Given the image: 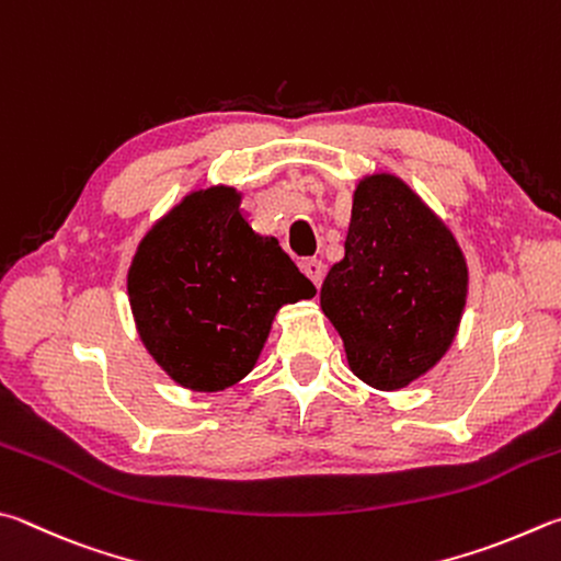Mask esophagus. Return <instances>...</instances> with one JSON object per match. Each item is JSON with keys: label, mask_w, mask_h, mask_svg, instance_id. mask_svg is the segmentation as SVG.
<instances>
[{"label": "esophagus", "mask_w": 561, "mask_h": 561, "mask_svg": "<svg viewBox=\"0 0 561 561\" xmlns=\"http://www.w3.org/2000/svg\"><path fill=\"white\" fill-rule=\"evenodd\" d=\"M301 270H304V274H307V277L313 282V287L319 289L321 282H323V264H321V260H316V257L304 260V262H301Z\"/></svg>", "instance_id": "34e87169"}]
</instances>
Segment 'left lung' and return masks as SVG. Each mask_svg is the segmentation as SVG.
Instances as JSON below:
<instances>
[{
    "mask_svg": "<svg viewBox=\"0 0 561 561\" xmlns=\"http://www.w3.org/2000/svg\"><path fill=\"white\" fill-rule=\"evenodd\" d=\"M466 297V254L420 193L390 171L355 183L345 254L321 287L355 378L382 392L420 380L451 348Z\"/></svg>",
    "mask_w": 561,
    "mask_h": 561,
    "instance_id": "obj_1",
    "label": "left lung"
}]
</instances>
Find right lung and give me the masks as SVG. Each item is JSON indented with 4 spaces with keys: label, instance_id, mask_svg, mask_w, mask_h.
I'll list each match as a JSON object with an SVG mask.
<instances>
[{
    "label": "right lung",
    "instance_id": "add662e5",
    "mask_svg": "<svg viewBox=\"0 0 561 561\" xmlns=\"http://www.w3.org/2000/svg\"><path fill=\"white\" fill-rule=\"evenodd\" d=\"M232 186L183 196L147 230L127 272L141 343L171 380L220 392L257 365L274 316L313 299V284L260 236Z\"/></svg>",
    "mask_w": 561,
    "mask_h": 561
}]
</instances>
